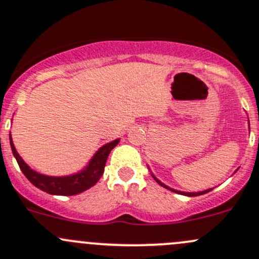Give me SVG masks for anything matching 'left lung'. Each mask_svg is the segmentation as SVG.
Masks as SVG:
<instances>
[{
	"label": "left lung",
	"mask_w": 259,
	"mask_h": 259,
	"mask_svg": "<svg viewBox=\"0 0 259 259\" xmlns=\"http://www.w3.org/2000/svg\"><path fill=\"white\" fill-rule=\"evenodd\" d=\"M154 177V176H153ZM154 179L156 180V183H158L159 185H161V187H164V188H166V189H169V190H171V192H174V193H179V194H183V195H188V197H197V195H202V194H205V193H208V192H210V190H213L210 188V189H207V190H203V192H197V193H185V192H179V190H176V189H173V188H169L168 185H165L164 184V183H161L160 180L159 179H156L155 177H154Z\"/></svg>",
	"instance_id": "obj_1"
}]
</instances>
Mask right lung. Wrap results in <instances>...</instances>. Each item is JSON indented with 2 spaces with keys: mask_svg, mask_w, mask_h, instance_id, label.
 <instances>
[{
  "mask_svg": "<svg viewBox=\"0 0 259 259\" xmlns=\"http://www.w3.org/2000/svg\"><path fill=\"white\" fill-rule=\"evenodd\" d=\"M117 143H119V139L113 140L111 143L101 146L96 151L95 155L93 156V159L89 161L88 166L79 171V173L66 177H49L32 170L22 160V158L18 155L16 151V148L12 143L11 134H10V144H11L12 153H14L18 165H20V169L25 174L26 178L30 180L36 188L54 195H75L85 192L86 189L95 185L103 176L109 154L117 145Z\"/></svg>",
  "mask_w": 259,
  "mask_h": 259,
  "instance_id": "add662e5",
  "label": "right lung"
}]
</instances>
